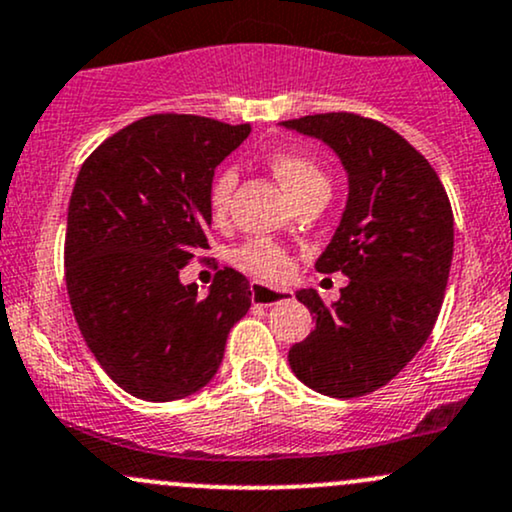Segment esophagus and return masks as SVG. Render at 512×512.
<instances>
[{
    "label": "esophagus",
    "instance_id": "obj_1",
    "mask_svg": "<svg viewBox=\"0 0 512 512\" xmlns=\"http://www.w3.org/2000/svg\"><path fill=\"white\" fill-rule=\"evenodd\" d=\"M250 298L255 305H274L291 301L293 291L289 289H272V286H264L260 281H252L250 284Z\"/></svg>",
    "mask_w": 512,
    "mask_h": 512
}]
</instances>
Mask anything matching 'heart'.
Returning <instances> with one entry per match:
<instances>
[{
  "mask_svg": "<svg viewBox=\"0 0 512 512\" xmlns=\"http://www.w3.org/2000/svg\"><path fill=\"white\" fill-rule=\"evenodd\" d=\"M269 168L279 178L286 192L298 204L305 199L330 197V175L322 168V163L303 151L281 149L269 156ZM238 187V170L233 166H223L214 175L209 185V209L214 221H226L233 204V192ZM231 262L240 272L257 276V279L274 281L289 272V255L279 243L269 238H252L233 250Z\"/></svg>",
  "mask_w": 512,
  "mask_h": 512,
  "instance_id": "1",
  "label": "heart"
}]
</instances>
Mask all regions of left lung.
<instances>
[{
    "instance_id": "obj_1",
    "label": "left lung",
    "mask_w": 512,
    "mask_h": 512,
    "mask_svg": "<svg viewBox=\"0 0 512 512\" xmlns=\"http://www.w3.org/2000/svg\"><path fill=\"white\" fill-rule=\"evenodd\" d=\"M286 127L330 144L349 173V202L315 269L349 284L325 305L313 289L315 330L289 349L296 378L354 399L390 383L431 337L452 262V209L431 163L402 134L356 113H320Z\"/></svg>"
}]
</instances>
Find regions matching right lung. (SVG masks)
Returning <instances> with one entry per match:
<instances>
[{
    "mask_svg": "<svg viewBox=\"0 0 512 512\" xmlns=\"http://www.w3.org/2000/svg\"><path fill=\"white\" fill-rule=\"evenodd\" d=\"M250 125L158 113L132 122L86 158L64 236V279L84 342L105 373L146 402L182 399L221 366L250 284L231 267L209 296L180 269L209 250V185Z\"/></svg>",
    "mask_w": 512,
    "mask_h": 512,
    "instance_id": "obj_1",
    "label": "right lung"
}]
</instances>
